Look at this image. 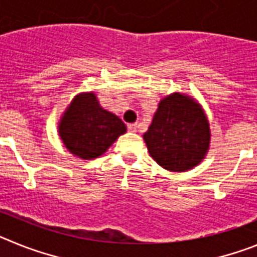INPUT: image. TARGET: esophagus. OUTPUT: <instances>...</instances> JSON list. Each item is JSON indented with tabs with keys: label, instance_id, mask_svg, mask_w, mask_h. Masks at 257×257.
I'll use <instances>...</instances> for the list:
<instances>
[{
	"label": "esophagus",
	"instance_id": "34e87169",
	"mask_svg": "<svg viewBox=\"0 0 257 257\" xmlns=\"http://www.w3.org/2000/svg\"><path fill=\"white\" fill-rule=\"evenodd\" d=\"M127 128L130 131H133V133H135L136 128H138V124L136 123H130V124H127Z\"/></svg>",
	"mask_w": 257,
	"mask_h": 257
}]
</instances>
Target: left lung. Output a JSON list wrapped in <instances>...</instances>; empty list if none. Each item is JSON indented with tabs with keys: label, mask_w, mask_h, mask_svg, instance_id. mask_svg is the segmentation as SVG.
<instances>
[{
	"label": "left lung",
	"mask_w": 257,
	"mask_h": 257,
	"mask_svg": "<svg viewBox=\"0 0 257 257\" xmlns=\"http://www.w3.org/2000/svg\"><path fill=\"white\" fill-rule=\"evenodd\" d=\"M143 138L151 157L163 169L188 171L199 165L207 153L210 124L194 99L174 92L160 101Z\"/></svg>",
	"instance_id": "left-lung-1"
}]
</instances>
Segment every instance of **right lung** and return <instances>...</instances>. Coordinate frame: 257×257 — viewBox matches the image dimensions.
Returning a JSON list of instances; mask_svg holds the SVG:
<instances>
[{"label": "right lung", "mask_w": 257, "mask_h": 257, "mask_svg": "<svg viewBox=\"0 0 257 257\" xmlns=\"http://www.w3.org/2000/svg\"><path fill=\"white\" fill-rule=\"evenodd\" d=\"M124 133L126 124L101 108L94 92L77 95L59 122L65 148L83 160L100 157Z\"/></svg>", "instance_id": "right-lung-1"}]
</instances>
